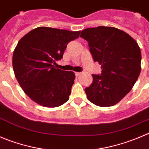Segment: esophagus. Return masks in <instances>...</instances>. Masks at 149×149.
Returning a JSON list of instances; mask_svg holds the SVG:
<instances>
[{"instance_id":"34e87169","label":"esophagus","mask_w":149,"mask_h":149,"mask_svg":"<svg viewBox=\"0 0 149 149\" xmlns=\"http://www.w3.org/2000/svg\"><path fill=\"white\" fill-rule=\"evenodd\" d=\"M81 72H76V73H75V75H76V76H80L81 75Z\"/></svg>"}]
</instances>
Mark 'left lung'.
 Segmentation results:
<instances>
[{"label":"left lung","mask_w":149,"mask_h":149,"mask_svg":"<svg viewBox=\"0 0 149 149\" xmlns=\"http://www.w3.org/2000/svg\"><path fill=\"white\" fill-rule=\"evenodd\" d=\"M101 74H92L93 81L85 88L88 100L100 107H109L126 96L141 73V52L130 35L112 27L99 26L82 30Z\"/></svg>","instance_id":"obj_1"}]
</instances>
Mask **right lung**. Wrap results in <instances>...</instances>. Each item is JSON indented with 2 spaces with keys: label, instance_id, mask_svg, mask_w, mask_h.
Here are the masks:
<instances>
[{
  "label": "right lung",
  "instance_id": "add662e5",
  "mask_svg": "<svg viewBox=\"0 0 149 149\" xmlns=\"http://www.w3.org/2000/svg\"><path fill=\"white\" fill-rule=\"evenodd\" d=\"M80 33L39 27L19 40L13 54V69L22 89L34 102L54 108L68 100L75 74L56 68V62Z\"/></svg>",
  "mask_w": 149,
  "mask_h": 149
}]
</instances>
